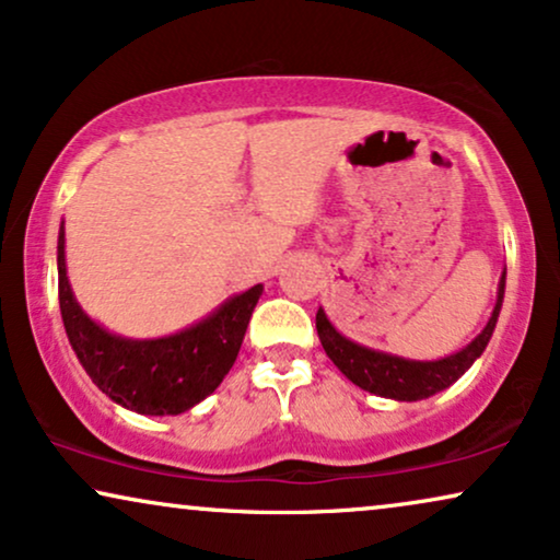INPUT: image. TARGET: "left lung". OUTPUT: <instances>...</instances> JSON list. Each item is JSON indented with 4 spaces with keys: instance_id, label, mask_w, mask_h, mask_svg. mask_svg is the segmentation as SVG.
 Segmentation results:
<instances>
[{
    "instance_id": "8db88e82",
    "label": "left lung",
    "mask_w": 560,
    "mask_h": 560,
    "mask_svg": "<svg viewBox=\"0 0 560 560\" xmlns=\"http://www.w3.org/2000/svg\"><path fill=\"white\" fill-rule=\"evenodd\" d=\"M504 280H508V267L502 270L500 285H497V303L492 316H489L487 326L466 343L464 349L454 351V354L441 359H408L389 354V351H380L364 343H357L343 336L331 320H328L326 311L318 308L316 313V328L320 347L328 354V359L339 366L343 377L354 382L357 387L366 389V393L387 397V400L397 402H416L425 400L441 389L454 385L464 372L485 354L489 339H492L497 318H500L502 301H504Z\"/></svg>"
}]
</instances>
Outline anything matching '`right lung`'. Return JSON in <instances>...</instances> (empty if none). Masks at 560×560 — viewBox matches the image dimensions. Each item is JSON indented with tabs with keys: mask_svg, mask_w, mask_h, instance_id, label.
Returning a JSON list of instances; mask_svg holds the SVG:
<instances>
[{
	"mask_svg": "<svg viewBox=\"0 0 560 560\" xmlns=\"http://www.w3.org/2000/svg\"><path fill=\"white\" fill-rule=\"evenodd\" d=\"M262 285L226 298L209 316L158 339H129L96 324L75 301L58 229V301L71 349L91 382L140 416H180L221 385L240 354Z\"/></svg>",
	"mask_w": 560,
	"mask_h": 560,
	"instance_id": "1",
	"label": "right lung"
}]
</instances>
